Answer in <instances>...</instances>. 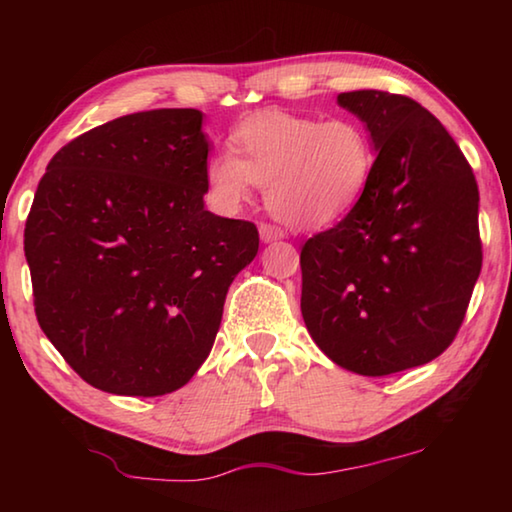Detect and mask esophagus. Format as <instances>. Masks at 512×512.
<instances>
[{
    "label": "esophagus",
    "mask_w": 512,
    "mask_h": 512,
    "mask_svg": "<svg viewBox=\"0 0 512 512\" xmlns=\"http://www.w3.org/2000/svg\"><path fill=\"white\" fill-rule=\"evenodd\" d=\"M259 237H262L264 244H271V241L284 239V230L271 223H259Z\"/></svg>",
    "instance_id": "34e87169"
}]
</instances>
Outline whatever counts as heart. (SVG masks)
I'll return each instance as SVG.
<instances>
[{
    "instance_id": "1",
    "label": "heart",
    "mask_w": 512,
    "mask_h": 512,
    "mask_svg": "<svg viewBox=\"0 0 512 512\" xmlns=\"http://www.w3.org/2000/svg\"><path fill=\"white\" fill-rule=\"evenodd\" d=\"M377 151L366 126L352 117H314L268 110L230 135V153L207 162L205 183L223 210L246 203L253 185L282 223L316 230L341 221L361 201Z\"/></svg>"
}]
</instances>
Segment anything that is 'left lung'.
Returning <instances> with one entry per match:
<instances>
[{
    "label": "left lung",
    "instance_id": "left-lung-1",
    "mask_svg": "<svg viewBox=\"0 0 512 512\" xmlns=\"http://www.w3.org/2000/svg\"><path fill=\"white\" fill-rule=\"evenodd\" d=\"M375 144L354 210L300 253V309L336 366L384 377L443 354L481 273L479 187L445 126L402 94L343 92Z\"/></svg>",
    "mask_w": 512,
    "mask_h": 512
}]
</instances>
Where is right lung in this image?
<instances>
[{"mask_svg": "<svg viewBox=\"0 0 512 512\" xmlns=\"http://www.w3.org/2000/svg\"><path fill=\"white\" fill-rule=\"evenodd\" d=\"M203 112H135L63 146L33 198L24 255L63 359L112 395L178 391L210 354L257 228L205 210Z\"/></svg>", "mask_w": 512, "mask_h": 512, "instance_id": "add662e5", "label": "right lung"}]
</instances>
